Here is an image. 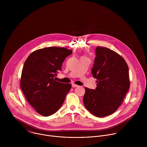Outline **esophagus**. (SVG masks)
<instances>
[{
  "mask_svg": "<svg viewBox=\"0 0 147 147\" xmlns=\"http://www.w3.org/2000/svg\"><path fill=\"white\" fill-rule=\"evenodd\" d=\"M71 86H72V87H73V88H76V87H78V86H77V85L75 84H74V83H73V84H72Z\"/></svg>",
  "mask_w": 147,
  "mask_h": 147,
  "instance_id": "34e87169",
  "label": "esophagus"
}]
</instances>
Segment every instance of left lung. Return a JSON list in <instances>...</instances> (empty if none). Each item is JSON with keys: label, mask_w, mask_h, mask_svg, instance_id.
<instances>
[{"label": "left lung", "mask_w": 147, "mask_h": 147, "mask_svg": "<svg viewBox=\"0 0 147 147\" xmlns=\"http://www.w3.org/2000/svg\"><path fill=\"white\" fill-rule=\"evenodd\" d=\"M91 73L97 80L96 87L95 90L85 88L83 103L93 115L98 117L109 116L120 107L129 91L127 63L116 52L97 47Z\"/></svg>", "instance_id": "left-lung-1"}]
</instances>
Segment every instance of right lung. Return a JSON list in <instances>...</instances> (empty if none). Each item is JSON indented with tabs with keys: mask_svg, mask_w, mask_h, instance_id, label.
<instances>
[{
	"mask_svg": "<svg viewBox=\"0 0 147 147\" xmlns=\"http://www.w3.org/2000/svg\"><path fill=\"white\" fill-rule=\"evenodd\" d=\"M73 51L65 48L49 47L36 50L26 59L20 86L29 103L44 116L55 113L62 106L70 84L56 81L63 62Z\"/></svg>",
	"mask_w": 147,
	"mask_h": 147,
	"instance_id": "right-lung-1",
	"label": "right lung"
}]
</instances>
